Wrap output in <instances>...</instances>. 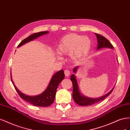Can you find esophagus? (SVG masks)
<instances>
[{"label": "esophagus", "instance_id": "34e87169", "mask_svg": "<svg viewBox=\"0 0 130 130\" xmlns=\"http://www.w3.org/2000/svg\"><path fill=\"white\" fill-rule=\"evenodd\" d=\"M64 73H65V75L66 77H69L70 75V72L68 70H65L64 71Z\"/></svg>", "mask_w": 130, "mask_h": 130}]
</instances>
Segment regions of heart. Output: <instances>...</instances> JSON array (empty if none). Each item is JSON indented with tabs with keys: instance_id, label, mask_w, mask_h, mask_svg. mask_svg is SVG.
<instances>
[{
	"instance_id": "b5f03b06",
	"label": "heart",
	"mask_w": 130,
	"mask_h": 130,
	"mask_svg": "<svg viewBox=\"0 0 130 130\" xmlns=\"http://www.w3.org/2000/svg\"><path fill=\"white\" fill-rule=\"evenodd\" d=\"M91 46V41L88 36L71 33L62 37L56 51L60 55H71L72 60L77 62L87 56Z\"/></svg>"
}]
</instances>
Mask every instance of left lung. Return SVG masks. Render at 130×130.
<instances>
[{
	"mask_svg": "<svg viewBox=\"0 0 130 130\" xmlns=\"http://www.w3.org/2000/svg\"><path fill=\"white\" fill-rule=\"evenodd\" d=\"M95 35L97 37L98 40V45H97V50H99L103 48H109L113 49V47L112 45V44L110 43L109 41L107 40L104 36H102L101 35L96 34L95 33ZM78 66H76V67L73 69V72L74 73H76L77 71V70L78 69ZM71 80L73 84V94L72 96L73 100L75 101L76 103L78 105L82 106H90L95 103L99 102L101 101L106 99L107 96H108L109 94L112 92L113 90V88L109 92L106 94V95H103L101 97L99 98H90L87 97V96H84L83 94H81V92L79 91L78 84V82L76 76L75 74H72L71 76Z\"/></svg>",
	"mask_w": 130,
	"mask_h": 130,
	"instance_id": "8db88e82",
	"label": "left lung"
}]
</instances>
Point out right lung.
Listing matches in <instances>:
<instances>
[{"label": "right lung", "mask_w": 130, "mask_h": 130, "mask_svg": "<svg viewBox=\"0 0 130 130\" xmlns=\"http://www.w3.org/2000/svg\"><path fill=\"white\" fill-rule=\"evenodd\" d=\"M48 32L49 31H45L34 33V34L28 36V38L22 41L18 44V47H20L25 43L37 39L41 36L47 34ZM64 77L65 74L64 71L62 70H60L59 71L54 74L53 76L52 77V78L48 84V86L47 87L46 89L43 92H42L41 94L36 96H29L23 94V92L20 91L16 87L15 85L14 84L12 79L11 71V79L12 84L14 88L16 89L18 95L20 96V97L22 99L25 100V101L31 103L33 106L38 107H48L52 104L54 101L55 93H56L57 88L59 83L64 79Z\"/></svg>", "instance_id": "add662e5"}]
</instances>
